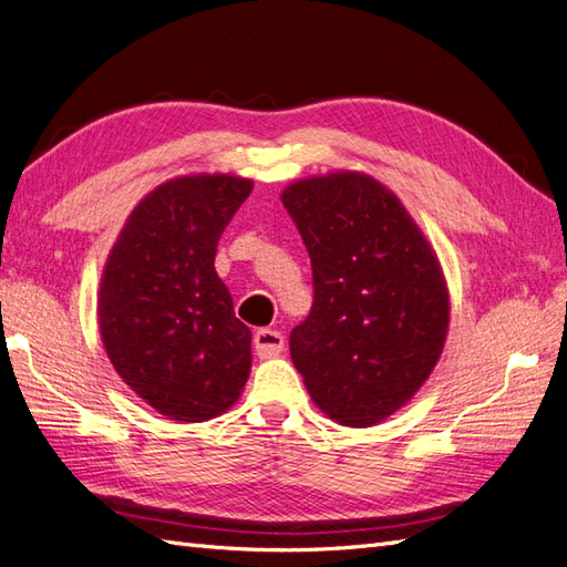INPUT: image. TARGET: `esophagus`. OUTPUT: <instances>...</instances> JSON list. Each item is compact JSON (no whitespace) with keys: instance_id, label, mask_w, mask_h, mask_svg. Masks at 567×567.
I'll use <instances>...</instances> for the list:
<instances>
[{"instance_id":"1","label":"esophagus","mask_w":567,"mask_h":567,"mask_svg":"<svg viewBox=\"0 0 567 567\" xmlns=\"http://www.w3.org/2000/svg\"><path fill=\"white\" fill-rule=\"evenodd\" d=\"M254 347L258 357H278L285 350V338L280 330H272V328H260L254 332Z\"/></svg>"}]
</instances>
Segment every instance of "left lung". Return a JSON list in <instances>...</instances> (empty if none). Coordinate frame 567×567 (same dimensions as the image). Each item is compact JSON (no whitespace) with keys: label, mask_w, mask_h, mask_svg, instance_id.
<instances>
[{"label":"left lung","mask_w":567,"mask_h":567,"mask_svg":"<svg viewBox=\"0 0 567 567\" xmlns=\"http://www.w3.org/2000/svg\"><path fill=\"white\" fill-rule=\"evenodd\" d=\"M311 258L313 303L289 332L311 400L344 426H371L429 379L447 332L439 258L395 194L359 172L282 194Z\"/></svg>","instance_id":"1"}]
</instances>
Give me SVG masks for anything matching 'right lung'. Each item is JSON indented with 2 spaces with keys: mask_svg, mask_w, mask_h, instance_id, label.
Instances as JSON below:
<instances>
[{
  "mask_svg": "<svg viewBox=\"0 0 567 567\" xmlns=\"http://www.w3.org/2000/svg\"><path fill=\"white\" fill-rule=\"evenodd\" d=\"M254 184L198 174L157 186L122 229L100 282L97 318L124 383L177 422H206L249 379L251 330L215 272L225 227Z\"/></svg>",
  "mask_w": 567,
  "mask_h": 567,
  "instance_id": "obj_1",
  "label": "right lung"
}]
</instances>
